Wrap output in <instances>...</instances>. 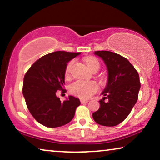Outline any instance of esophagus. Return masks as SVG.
Instances as JSON below:
<instances>
[{"mask_svg": "<svg viewBox=\"0 0 160 160\" xmlns=\"http://www.w3.org/2000/svg\"><path fill=\"white\" fill-rule=\"evenodd\" d=\"M80 102H81L82 104L87 103V102H89V101H88V100H83V99H81V100H80Z\"/></svg>", "mask_w": 160, "mask_h": 160, "instance_id": "obj_1", "label": "esophagus"}]
</instances>
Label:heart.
<instances>
[{"label": "heart", "instance_id": "obj_1", "mask_svg": "<svg viewBox=\"0 0 160 160\" xmlns=\"http://www.w3.org/2000/svg\"><path fill=\"white\" fill-rule=\"evenodd\" d=\"M86 64L87 67L90 70H92L95 68H98L100 66L98 60L96 58L92 56H89L86 58ZM74 61H71L68 64L65 69V78H68L70 77V71H71V66ZM98 90V86L95 82L93 81H82L78 80L74 82L70 86V92L73 95H76L81 98H89L94 93Z\"/></svg>", "mask_w": 160, "mask_h": 160}]
</instances>
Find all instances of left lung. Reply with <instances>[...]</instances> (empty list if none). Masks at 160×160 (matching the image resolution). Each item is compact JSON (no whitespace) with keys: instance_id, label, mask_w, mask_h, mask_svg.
<instances>
[{"instance_id":"obj_1","label":"left lung","mask_w":160,"mask_h":160,"mask_svg":"<svg viewBox=\"0 0 160 160\" xmlns=\"http://www.w3.org/2000/svg\"><path fill=\"white\" fill-rule=\"evenodd\" d=\"M108 70L107 85L99 101L100 108L92 113L93 120L104 126H115L129 114L137 102L141 88L138 71L127 58L110 51H95ZM105 99L108 102H104Z\"/></svg>"}]
</instances>
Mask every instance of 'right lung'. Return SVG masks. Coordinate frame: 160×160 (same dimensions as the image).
<instances>
[{
	"label": "right lung",
	"mask_w": 160,
	"mask_h": 160,
	"mask_svg": "<svg viewBox=\"0 0 160 160\" xmlns=\"http://www.w3.org/2000/svg\"><path fill=\"white\" fill-rule=\"evenodd\" d=\"M80 52L56 51L41 57L33 64L24 77L22 93L34 118L43 126L56 128L72 120L80 99L69 95L62 102L57 90L65 86L67 63Z\"/></svg>",
	"instance_id": "right-lung-1"
}]
</instances>
